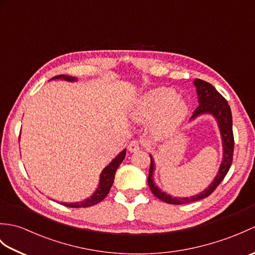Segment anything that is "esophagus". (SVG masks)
I'll return each mask as SVG.
<instances>
[{"label":"esophagus","mask_w":255,"mask_h":255,"mask_svg":"<svg viewBox=\"0 0 255 255\" xmlns=\"http://www.w3.org/2000/svg\"><path fill=\"white\" fill-rule=\"evenodd\" d=\"M140 149H141V143H140L138 140H132V141H130L128 144V150L130 151V152H137Z\"/></svg>","instance_id":"esophagus-1"}]
</instances>
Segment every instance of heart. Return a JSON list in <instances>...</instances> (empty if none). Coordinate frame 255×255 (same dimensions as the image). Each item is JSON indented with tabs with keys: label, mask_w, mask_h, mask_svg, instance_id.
<instances>
[{
	"label": "heart",
	"mask_w": 255,
	"mask_h": 255,
	"mask_svg": "<svg viewBox=\"0 0 255 255\" xmlns=\"http://www.w3.org/2000/svg\"><path fill=\"white\" fill-rule=\"evenodd\" d=\"M188 114L186 101L175 91L160 86L148 91L137 100L130 111L137 122L152 121V130L159 136H169L175 132Z\"/></svg>",
	"instance_id": "1"
}]
</instances>
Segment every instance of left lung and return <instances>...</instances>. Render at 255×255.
Here are the masks:
<instances>
[{
	"instance_id": "8db88e82",
	"label": "left lung",
	"mask_w": 255,
	"mask_h": 255,
	"mask_svg": "<svg viewBox=\"0 0 255 255\" xmlns=\"http://www.w3.org/2000/svg\"><path fill=\"white\" fill-rule=\"evenodd\" d=\"M194 85L196 88L197 92V99H198V106L196 110L194 111L193 116L191 117V121H194L197 117L206 115L213 116L216 122L218 124V128L221 136V142H223V161L219 166V170L217 172V175L215 176L214 181L210 183V185L205 188L203 192L199 194L193 195L189 197H176L172 196L170 194H166L165 192H162L161 189L155 185L153 180V173L155 170V164L153 156L150 154L151 163H150V170H149V176H148V184L153 193L155 197L161 199L162 202L173 205H182V204H188L193 202H197V200L204 199L208 197L209 195L213 193L221 181L224 180L225 176L228 173L231 163H232V155H234V147H235V140H234V132H232V115L230 106L228 105V102L225 100V97L221 95L219 92L216 90L210 83L206 82V81L195 79Z\"/></svg>"
}]
</instances>
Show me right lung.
<instances>
[{
  "label": "right lung",
  "mask_w": 255,
  "mask_h": 255,
  "mask_svg": "<svg viewBox=\"0 0 255 255\" xmlns=\"http://www.w3.org/2000/svg\"><path fill=\"white\" fill-rule=\"evenodd\" d=\"M50 80H64L68 81V82H75L78 81V79L75 77H69V75H57V77L52 78ZM126 156V149H124L121 153H119L117 156H115L111 162L110 164L104 167V170L102 171L101 175H100V183L99 186H97L96 191L91 195V197L86 198L82 202H77V203H61L64 206H68V207L71 208H85V207H91V206H94L96 204H99L104 199L108 192L114 183V178H115V173L118 169V166L122 164L123 160Z\"/></svg>",
  "instance_id": "add662e5"
}]
</instances>
